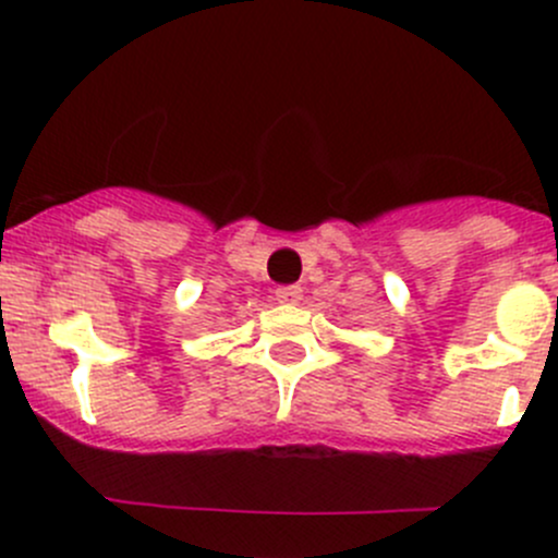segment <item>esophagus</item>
Instances as JSON below:
<instances>
[{
  "label": "esophagus",
  "mask_w": 558,
  "mask_h": 558,
  "mask_svg": "<svg viewBox=\"0 0 558 558\" xmlns=\"http://www.w3.org/2000/svg\"><path fill=\"white\" fill-rule=\"evenodd\" d=\"M299 296H302V289H299V286H280V289L275 291V299L283 304H296Z\"/></svg>",
  "instance_id": "34e87169"
}]
</instances>
